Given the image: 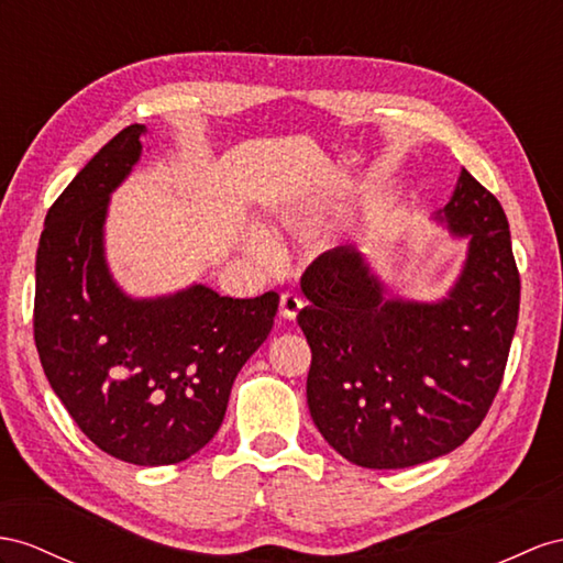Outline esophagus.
Here are the masks:
<instances>
[{
  "label": "esophagus",
  "instance_id": "1",
  "mask_svg": "<svg viewBox=\"0 0 563 563\" xmlns=\"http://www.w3.org/2000/svg\"><path fill=\"white\" fill-rule=\"evenodd\" d=\"M305 307V299H301L297 292H283L280 295V313L287 321H295L297 313Z\"/></svg>",
  "mask_w": 563,
  "mask_h": 563
}]
</instances>
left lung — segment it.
I'll use <instances>...</instances> for the list:
<instances>
[{"instance_id":"obj_1","label":"left lung","mask_w":563,"mask_h":563,"mask_svg":"<svg viewBox=\"0 0 563 563\" xmlns=\"http://www.w3.org/2000/svg\"><path fill=\"white\" fill-rule=\"evenodd\" d=\"M438 219L471 244L435 305L385 297L362 254L344 247L301 276L311 419L356 466L407 468L450 454L483 423L507 368L521 301L507 216L464 168Z\"/></svg>"}]
</instances>
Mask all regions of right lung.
<instances>
[{
    "label": "right lung",
    "mask_w": 563,
    "mask_h": 563,
    "mask_svg": "<svg viewBox=\"0 0 563 563\" xmlns=\"http://www.w3.org/2000/svg\"><path fill=\"white\" fill-rule=\"evenodd\" d=\"M144 137L140 123L123 128L49 207L33 333L52 390L99 450L168 466L221 428L230 387L268 338L280 297L233 299L205 285L158 299L119 290L104 264L102 225Z\"/></svg>",
    "instance_id": "add662e5"
}]
</instances>
